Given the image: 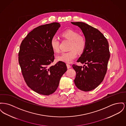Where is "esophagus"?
<instances>
[{"instance_id": "esophagus-1", "label": "esophagus", "mask_w": 126, "mask_h": 126, "mask_svg": "<svg viewBox=\"0 0 126 126\" xmlns=\"http://www.w3.org/2000/svg\"><path fill=\"white\" fill-rule=\"evenodd\" d=\"M66 65H67V68L68 69H69V68H70L71 67V66H70L69 64H67Z\"/></svg>"}]
</instances>
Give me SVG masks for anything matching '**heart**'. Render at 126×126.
Instances as JSON below:
<instances>
[{
	"label": "heart",
	"instance_id": "heart-1",
	"mask_svg": "<svg viewBox=\"0 0 126 126\" xmlns=\"http://www.w3.org/2000/svg\"><path fill=\"white\" fill-rule=\"evenodd\" d=\"M61 36L70 41L69 47V49L70 50L63 53L57 56V59L60 61L70 63L77 57V52L81 53L85 50L86 47V39L84 37L79 35L78 32L72 30L64 31L61 34ZM50 43L52 50L56 53H59L60 49L59 39L55 36L53 37Z\"/></svg>",
	"mask_w": 126,
	"mask_h": 126
}]
</instances>
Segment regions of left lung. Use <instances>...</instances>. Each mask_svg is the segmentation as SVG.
Returning a JSON list of instances; mask_svg holds the SVG:
<instances>
[{
    "label": "left lung",
    "instance_id": "1",
    "mask_svg": "<svg viewBox=\"0 0 126 126\" xmlns=\"http://www.w3.org/2000/svg\"><path fill=\"white\" fill-rule=\"evenodd\" d=\"M71 23L81 30L86 40V48L77 60L84 66L72 65L76 72L75 84L81 90L89 91L103 80L110 58L109 45L98 30L85 23Z\"/></svg>",
    "mask_w": 126,
    "mask_h": 126
}]
</instances>
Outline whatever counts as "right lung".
<instances>
[{
	"label": "right lung",
	"mask_w": 126,
	"mask_h": 126,
	"mask_svg": "<svg viewBox=\"0 0 126 126\" xmlns=\"http://www.w3.org/2000/svg\"><path fill=\"white\" fill-rule=\"evenodd\" d=\"M60 27L58 22L40 26L30 32L20 46L18 61L25 81L29 88L41 95L55 92L67 70L62 61L50 65L54 52L50 42Z\"/></svg>",
	"instance_id": "right-lung-1"
}]
</instances>
